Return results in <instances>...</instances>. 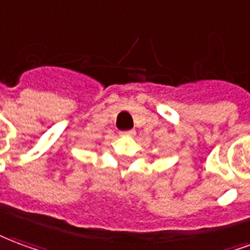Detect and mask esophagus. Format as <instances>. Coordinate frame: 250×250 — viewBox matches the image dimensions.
<instances>
[{"label": "esophagus", "mask_w": 250, "mask_h": 250, "mask_svg": "<svg viewBox=\"0 0 250 250\" xmlns=\"http://www.w3.org/2000/svg\"><path fill=\"white\" fill-rule=\"evenodd\" d=\"M121 134H123V136H133V134H134V130H127V132H123Z\"/></svg>", "instance_id": "1"}]
</instances>
